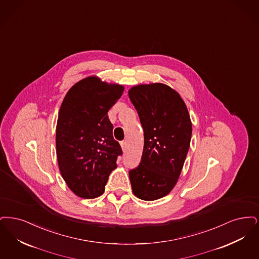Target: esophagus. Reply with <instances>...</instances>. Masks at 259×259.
I'll list each match as a JSON object with an SVG mask.
<instances>
[{
	"label": "esophagus",
	"instance_id": "obj_1",
	"mask_svg": "<svg viewBox=\"0 0 259 259\" xmlns=\"http://www.w3.org/2000/svg\"><path fill=\"white\" fill-rule=\"evenodd\" d=\"M126 146H127V144H126V141H123V142H121V147H122V150L125 152V150H126Z\"/></svg>",
	"mask_w": 259,
	"mask_h": 259
}]
</instances>
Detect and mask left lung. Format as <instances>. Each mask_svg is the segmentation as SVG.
I'll list each match as a JSON object with an SVG mask.
<instances>
[{"label": "left lung", "instance_id": "left-lung-1", "mask_svg": "<svg viewBox=\"0 0 259 259\" xmlns=\"http://www.w3.org/2000/svg\"><path fill=\"white\" fill-rule=\"evenodd\" d=\"M128 98L144 131L140 164L128 173L132 189L142 200H157L180 177L191 145V117L179 93L163 83L134 86Z\"/></svg>", "mask_w": 259, "mask_h": 259}]
</instances>
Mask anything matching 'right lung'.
I'll return each instance as SVG.
<instances>
[{
  "mask_svg": "<svg viewBox=\"0 0 259 259\" xmlns=\"http://www.w3.org/2000/svg\"><path fill=\"white\" fill-rule=\"evenodd\" d=\"M124 89L92 75L75 83L61 104L56 125L58 165L69 190L81 198H96L104 192L123 153L113 138L107 113Z\"/></svg>",
  "mask_w": 259,
  "mask_h": 259,
  "instance_id": "obj_1",
  "label": "right lung"
}]
</instances>
